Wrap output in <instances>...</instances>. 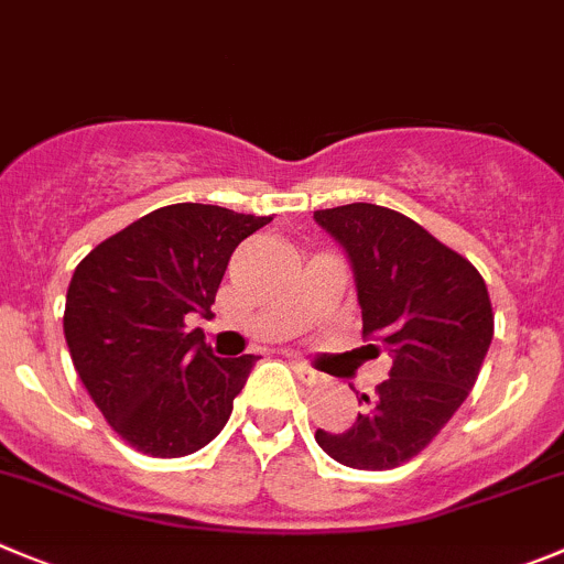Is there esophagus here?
Masks as SVG:
<instances>
[{
    "label": "esophagus",
    "instance_id": "34e87169",
    "mask_svg": "<svg viewBox=\"0 0 564 564\" xmlns=\"http://www.w3.org/2000/svg\"><path fill=\"white\" fill-rule=\"evenodd\" d=\"M292 367H294V372H297L300 381L306 383V387H317V383H323V376H319L317 370H312L306 361H292Z\"/></svg>",
    "mask_w": 564,
    "mask_h": 564
}]
</instances>
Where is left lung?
Wrapping results in <instances>:
<instances>
[{"label": "left lung", "instance_id": "8db88e82", "mask_svg": "<svg viewBox=\"0 0 564 564\" xmlns=\"http://www.w3.org/2000/svg\"><path fill=\"white\" fill-rule=\"evenodd\" d=\"M345 250L361 306V336L392 370L341 434L317 429L319 448L345 467L389 470L459 412L492 341V306L476 267L414 219L372 203L314 210Z\"/></svg>", "mask_w": 564, "mask_h": 564}]
</instances>
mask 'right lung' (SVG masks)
I'll use <instances>...</instances> for the list:
<instances>
[{"instance_id":"1","label":"right lung","mask_w":564,"mask_h":564,"mask_svg":"<svg viewBox=\"0 0 564 564\" xmlns=\"http://www.w3.org/2000/svg\"><path fill=\"white\" fill-rule=\"evenodd\" d=\"M267 223L219 205H166L77 264L63 314L68 354L110 429L141 454L188 456L228 423L258 356L219 359L186 317H210L230 256Z\"/></svg>"}]
</instances>
